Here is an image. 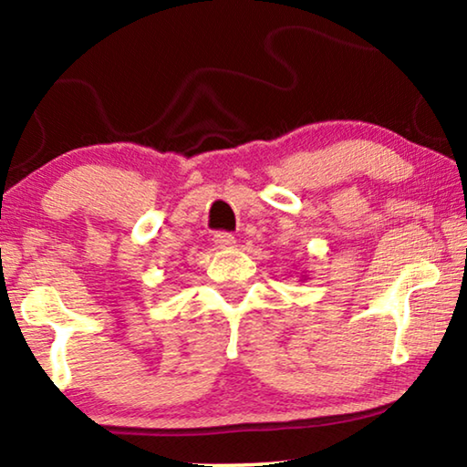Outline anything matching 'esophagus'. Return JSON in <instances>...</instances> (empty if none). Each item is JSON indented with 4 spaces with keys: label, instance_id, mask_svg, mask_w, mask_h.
I'll return each instance as SVG.
<instances>
[{
    "label": "esophagus",
    "instance_id": "obj_1",
    "mask_svg": "<svg viewBox=\"0 0 467 467\" xmlns=\"http://www.w3.org/2000/svg\"><path fill=\"white\" fill-rule=\"evenodd\" d=\"M214 243L218 244V247H223V249H233L236 241H234V234L233 233L218 231V233H214Z\"/></svg>",
    "mask_w": 467,
    "mask_h": 467
}]
</instances>
